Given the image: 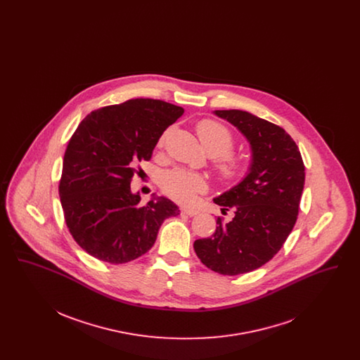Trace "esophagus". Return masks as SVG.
Wrapping results in <instances>:
<instances>
[{"mask_svg": "<svg viewBox=\"0 0 360 360\" xmlns=\"http://www.w3.org/2000/svg\"><path fill=\"white\" fill-rule=\"evenodd\" d=\"M181 213H182V214H186L188 217H193V216L198 214V210H197V209H193V207H182V209H181Z\"/></svg>", "mask_w": 360, "mask_h": 360, "instance_id": "obj_1", "label": "esophagus"}]
</instances>
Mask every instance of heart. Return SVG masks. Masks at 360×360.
Returning <instances> with one entry per match:
<instances>
[{
    "label": "heart",
    "instance_id": "obj_1",
    "mask_svg": "<svg viewBox=\"0 0 360 360\" xmlns=\"http://www.w3.org/2000/svg\"><path fill=\"white\" fill-rule=\"evenodd\" d=\"M169 134L170 129H167L160 136L158 141L159 148L165 146ZM197 134L206 151L216 156L213 167L221 181L236 182L244 176L248 169V162L244 156L232 153L236 140L228 127L219 121L206 119L198 122ZM206 188L207 182L202 174L190 172L186 169H172L170 172H165L162 176L163 191L170 198L179 202H191L197 194L204 193Z\"/></svg>",
    "mask_w": 360,
    "mask_h": 360
}]
</instances>
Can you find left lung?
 Returning a JSON list of instances; mask_svg holds the SVG:
<instances>
[{"label": "left lung", "mask_w": 360, "mask_h": 360, "mask_svg": "<svg viewBox=\"0 0 360 360\" xmlns=\"http://www.w3.org/2000/svg\"><path fill=\"white\" fill-rule=\"evenodd\" d=\"M247 137L252 150L248 175L214 198L221 213L216 232L194 241V251L207 269L223 275L254 271L282 248L297 221L305 184V166L290 135L281 127L244 110H216Z\"/></svg>", "instance_id": "left-lung-1"}]
</instances>
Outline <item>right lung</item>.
Listing matches in <instances>:
<instances>
[{"label":"right lung","instance_id":"1","mask_svg":"<svg viewBox=\"0 0 360 360\" xmlns=\"http://www.w3.org/2000/svg\"><path fill=\"white\" fill-rule=\"evenodd\" d=\"M182 115L181 106L135 98L91 112L72 134L59 195L70 233L89 255L112 264L131 262L154 245L166 219L179 214L165 197L140 205L131 181Z\"/></svg>","mask_w":360,"mask_h":360}]
</instances>
